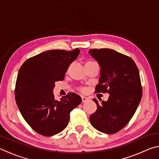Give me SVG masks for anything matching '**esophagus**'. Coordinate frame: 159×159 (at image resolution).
Instances as JSON below:
<instances>
[{
    "mask_svg": "<svg viewBox=\"0 0 159 159\" xmlns=\"http://www.w3.org/2000/svg\"><path fill=\"white\" fill-rule=\"evenodd\" d=\"M88 99H88V98H86V97L82 96V102H86L88 100Z\"/></svg>",
    "mask_w": 159,
    "mask_h": 159,
    "instance_id": "obj_1",
    "label": "esophagus"
}]
</instances>
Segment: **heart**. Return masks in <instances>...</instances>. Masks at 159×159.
Returning a JSON list of instances; mask_svg holds the SVG:
<instances>
[{"label": "heart", "mask_w": 159, "mask_h": 159, "mask_svg": "<svg viewBox=\"0 0 159 159\" xmlns=\"http://www.w3.org/2000/svg\"><path fill=\"white\" fill-rule=\"evenodd\" d=\"M91 62H93V61H88L87 62H86V64H88V63H91ZM80 90L82 91V92H85L86 91V89L85 88H80Z\"/></svg>", "instance_id": "1"}]
</instances>
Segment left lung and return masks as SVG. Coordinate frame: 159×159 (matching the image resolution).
Here are the masks:
<instances>
[{"instance_id": "8db88e82", "label": "left lung", "mask_w": 159, "mask_h": 159, "mask_svg": "<svg viewBox=\"0 0 159 159\" xmlns=\"http://www.w3.org/2000/svg\"><path fill=\"white\" fill-rule=\"evenodd\" d=\"M89 54L100 66V78L95 93L109 94L108 100L99 104L90 116L92 125L107 134L121 130L135 113L142 95L139 70L128 56L117 51L102 48L91 49Z\"/></svg>"}]
</instances>
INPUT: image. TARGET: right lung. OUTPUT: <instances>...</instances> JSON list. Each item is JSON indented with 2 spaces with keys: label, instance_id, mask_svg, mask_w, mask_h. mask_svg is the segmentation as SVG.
I'll return each instance as SVG.
<instances>
[{
  "label": "right lung",
  "instance_id": "add662e5",
  "mask_svg": "<svg viewBox=\"0 0 159 159\" xmlns=\"http://www.w3.org/2000/svg\"><path fill=\"white\" fill-rule=\"evenodd\" d=\"M80 50H52L26 60L20 67L16 81V103L23 118L31 128L43 136H52L65 128L70 112L82 99L74 93L56 100L53 88L63 80L69 66Z\"/></svg>",
  "mask_w": 159,
  "mask_h": 159
}]
</instances>
